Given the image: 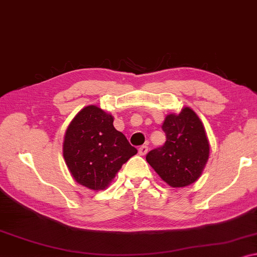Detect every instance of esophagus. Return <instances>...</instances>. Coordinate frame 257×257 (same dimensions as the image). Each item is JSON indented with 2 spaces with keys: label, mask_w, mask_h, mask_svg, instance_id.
I'll return each mask as SVG.
<instances>
[{
  "label": "esophagus",
  "mask_w": 257,
  "mask_h": 257,
  "mask_svg": "<svg viewBox=\"0 0 257 257\" xmlns=\"http://www.w3.org/2000/svg\"><path fill=\"white\" fill-rule=\"evenodd\" d=\"M149 151V148L148 145H141V147L139 148V153L141 156H145Z\"/></svg>",
  "instance_id": "esophagus-1"
}]
</instances>
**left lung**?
I'll use <instances>...</instances> for the list:
<instances>
[{"instance_id":"1","label":"left lung","mask_w":257,"mask_h":257,"mask_svg":"<svg viewBox=\"0 0 257 257\" xmlns=\"http://www.w3.org/2000/svg\"><path fill=\"white\" fill-rule=\"evenodd\" d=\"M162 128L166 134L165 144L149 152L147 162L170 186H189L200 178L209 158L203 123L193 109L186 107L178 115H167Z\"/></svg>"}]
</instances>
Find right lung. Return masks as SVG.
<instances>
[{
  "label": "right lung",
  "instance_id": "right-lung-1",
  "mask_svg": "<svg viewBox=\"0 0 257 257\" xmlns=\"http://www.w3.org/2000/svg\"><path fill=\"white\" fill-rule=\"evenodd\" d=\"M113 116L97 106L83 108L64 136L63 157L74 179L93 190L105 189L129 158L137 153Z\"/></svg>",
  "mask_w": 257,
  "mask_h": 257
}]
</instances>
